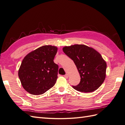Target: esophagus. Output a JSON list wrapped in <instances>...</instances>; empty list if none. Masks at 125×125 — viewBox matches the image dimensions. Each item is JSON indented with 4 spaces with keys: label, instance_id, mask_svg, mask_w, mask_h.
<instances>
[{
    "label": "esophagus",
    "instance_id": "1",
    "mask_svg": "<svg viewBox=\"0 0 125 125\" xmlns=\"http://www.w3.org/2000/svg\"><path fill=\"white\" fill-rule=\"evenodd\" d=\"M64 78H66V79H68V77H69V75H68V74H66L65 75H64Z\"/></svg>",
    "mask_w": 125,
    "mask_h": 125
}]
</instances>
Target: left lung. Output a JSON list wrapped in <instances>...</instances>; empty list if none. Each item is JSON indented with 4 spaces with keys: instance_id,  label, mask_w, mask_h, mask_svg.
I'll use <instances>...</instances> for the list:
<instances>
[{
    "instance_id": "left-lung-1",
    "label": "left lung",
    "mask_w": 125,
    "mask_h": 125,
    "mask_svg": "<svg viewBox=\"0 0 125 125\" xmlns=\"http://www.w3.org/2000/svg\"><path fill=\"white\" fill-rule=\"evenodd\" d=\"M63 51L73 61L80 76L79 84L72 86L75 90L91 92L100 87L105 78L107 64L100 53L83 44L65 46Z\"/></svg>"
}]
</instances>
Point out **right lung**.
<instances>
[{
  "instance_id": "add662e5",
  "label": "right lung",
  "mask_w": 125,
  "mask_h": 125,
  "mask_svg": "<svg viewBox=\"0 0 125 125\" xmlns=\"http://www.w3.org/2000/svg\"><path fill=\"white\" fill-rule=\"evenodd\" d=\"M56 46L44 45L25 56L18 70V76L28 93L40 95L52 88L57 78L59 66L54 62Z\"/></svg>"
}]
</instances>
